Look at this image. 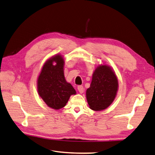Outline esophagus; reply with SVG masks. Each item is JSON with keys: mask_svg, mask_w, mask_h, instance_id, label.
<instances>
[{"mask_svg": "<svg viewBox=\"0 0 155 155\" xmlns=\"http://www.w3.org/2000/svg\"><path fill=\"white\" fill-rule=\"evenodd\" d=\"M77 89H78V92L80 94H82L83 92H84V88H83L82 86H78Z\"/></svg>", "mask_w": 155, "mask_h": 155, "instance_id": "1", "label": "esophagus"}]
</instances>
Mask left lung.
Here are the masks:
<instances>
[{
	"instance_id": "obj_1",
	"label": "left lung",
	"mask_w": 155,
	"mask_h": 155,
	"mask_svg": "<svg viewBox=\"0 0 155 155\" xmlns=\"http://www.w3.org/2000/svg\"><path fill=\"white\" fill-rule=\"evenodd\" d=\"M118 90V78L114 69L105 63L98 65L86 92L90 109L96 111L106 109L116 98Z\"/></svg>"
}]
</instances>
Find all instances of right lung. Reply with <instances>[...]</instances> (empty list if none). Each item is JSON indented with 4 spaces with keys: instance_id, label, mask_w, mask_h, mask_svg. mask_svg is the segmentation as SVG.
Instances as JSON below:
<instances>
[{
    "instance_id": "right-lung-1",
    "label": "right lung",
    "mask_w": 155,
    "mask_h": 155,
    "mask_svg": "<svg viewBox=\"0 0 155 155\" xmlns=\"http://www.w3.org/2000/svg\"><path fill=\"white\" fill-rule=\"evenodd\" d=\"M65 60L61 54L51 56L44 63L37 78L39 96L49 107L58 110L66 105L71 96L77 94L64 75Z\"/></svg>"
}]
</instances>
